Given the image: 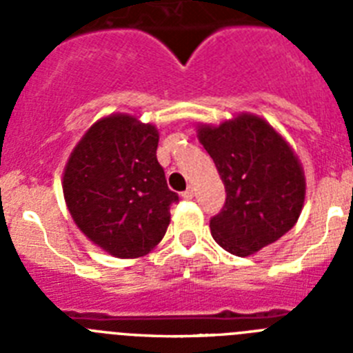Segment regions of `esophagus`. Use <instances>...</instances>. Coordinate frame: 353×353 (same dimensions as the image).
<instances>
[{
  "mask_svg": "<svg viewBox=\"0 0 353 353\" xmlns=\"http://www.w3.org/2000/svg\"><path fill=\"white\" fill-rule=\"evenodd\" d=\"M194 194H196V189H194V187H187V191L185 192H183V198H185V199H191V198H194Z\"/></svg>",
  "mask_w": 353,
  "mask_h": 353,
  "instance_id": "1",
  "label": "esophagus"
}]
</instances>
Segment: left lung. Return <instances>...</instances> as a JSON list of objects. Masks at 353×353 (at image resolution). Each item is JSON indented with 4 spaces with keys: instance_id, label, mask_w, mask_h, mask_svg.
Wrapping results in <instances>:
<instances>
[{
    "instance_id": "left-lung-1",
    "label": "left lung",
    "mask_w": 353,
    "mask_h": 353,
    "mask_svg": "<svg viewBox=\"0 0 353 353\" xmlns=\"http://www.w3.org/2000/svg\"><path fill=\"white\" fill-rule=\"evenodd\" d=\"M198 139L226 189L223 210L210 219L224 251L249 256L292 230L304 207V170L269 121L242 113L221 125H199Z\"/></svg>"
}]
</instances>
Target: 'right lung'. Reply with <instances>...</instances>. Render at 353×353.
Instances as JSON below:
<instances>
[{"mask_svg": "<svg viewBox=\"0 0 353 353\" xmlns=\"http://www.w3.org/2000/svg\"><path fill=\"white\" fill-rule=\"evenodd\" d=\"M157 145L155 125L117 113L95 121L68 157V212L111 256H145L166 235L170 207L179 194L168 189Z\"/></svg>", "mask_w": 353, "mask_h": 353, "instance_id": "right-lung-1", "label": "right lung"}]
</instances>
